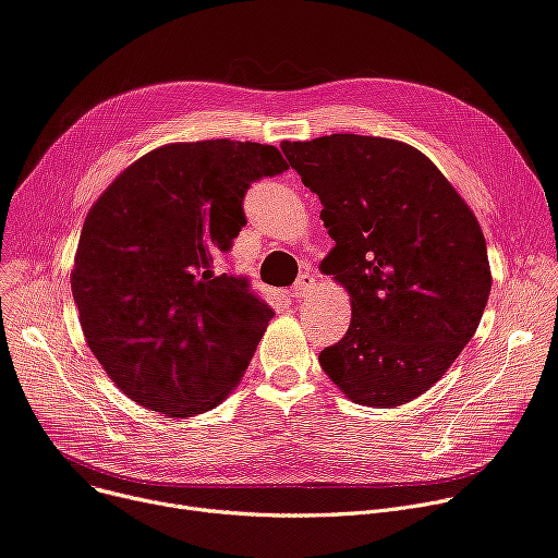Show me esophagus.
Listing matches in <instances>:
<instances>
[{
  "label": "esophagus",
  "mask_w": 558,
  "mask_h": 558,
  "mask_svg": "<svg viewBox=\"0 0 558 558\" xmlns=\"http://www.w3.org/2000/svg\"><path fill=\"white\" fill-rule=\"evenodd\" d=\"M314 287H316V278L310 274H303L299 280H295L291 295L293 299H307V295L314 291Z\"/></svg>",
  "instance_id": "obj_1"
}]
</instances>
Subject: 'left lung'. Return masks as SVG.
<instances>
[{
	"label": "left lung",
	"instance_id": "1",
	"mask_svg": "<svg viewBox=\"0 0 558 558\" xmlns=\"http://www.w3.org/2000/svg\"><path fill=\"white\" fill-rule=\"evenodd\" d=\"M280 147L337 242L318 269L350 293V329L320 352V367L361 405L417 399L447 375L489 301L473 210L426 155L395 138L331 134Z\"/></svg>",
	"mask_w": 558,
	"mask_h": 558
}]
</instances>
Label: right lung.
I'll use <instances>...</instances> for the list:
<instances>
[{"mask_svg": "<svg viewBox=\"0 0 558 558\" xmlns=\"http://www.w3.org/2000/svg\"><path fill=\"white\" fill-rule=\"evenodd\" d=\"M289 163L274 145L168 143L89 208L71 291L107 377L143 408L195 417L225 401L274 318L246 280L213 269L246 225L251 181Z\"/></svg>", "mask_w": 558, "mask_h": 558, "instance_id": "add662e5", "label": "right lung"}]
</instances>
